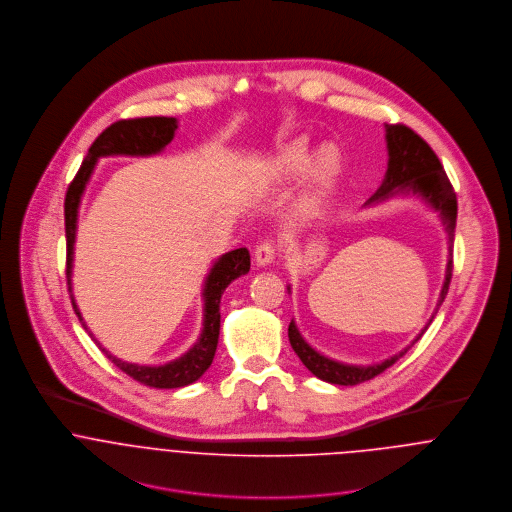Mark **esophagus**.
I'll return each instance as SVG.
<instances>
[{"label":"esophagus","instance_id":"34e87169","mask_svg":"<svg viewBox=\"0 0 512 512\" xmlns=\"http://www.w3.org/2000/svg\"><path fill=\"white\" fill-rule=\"evenodd\" d=\"M276 256H278V248H276L274 240L260 242L256 248V254H254L258 266H270L276 260Z\"/></svg>","mask_w":512,"mask_h":512}]
</instances>
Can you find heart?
I'll list each match as a JSON object with an SVG mask.
<instances>
[{"label":"heart","instance_id":"1","mask_svg":"<svg viewBox=\"0 0 512 512\" xmlns=\"http://www.w3.org/2000/svg\"><path fill=\"white\" fill-rule=\"evenodd\" d=\"M313 165V183L305 199V209H311L321 201V197L335 185L343 171V155L337 146L329 144L319 149L315 163L313 153L303 142H293L284 147L270 163V177L278 183H288L305 175Z\"/></svg>","mask_w":512,"mask_h":512}]
</instances>
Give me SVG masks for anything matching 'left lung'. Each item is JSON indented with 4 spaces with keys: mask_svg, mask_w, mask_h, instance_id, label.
<instances>
[{
    "mask_svg": "<svg viewBox=\"0 0 512 512\" xmlns=\"http://www.w3.org/2000/svg\"><path fill=\"white\" fill-rule=\"evenodd\" d=\"M386 147H388V169L384 175L382 185L378 191L366 201V205L382 203L394 195H416L426 205H430L434 211H438L439 219L443 222L445 234H447V268H445V280L439 292L436 309L432 313V319L426 323V327L418 333V337L412 341H420V337L426 333L430 323L434 321L451 282L453 272V238H455V219H457V197L455 191L439 163L438 155L434 149L428 146L414 130H410L404 124H386ZM290 290V288H288ZM288 337L292 343L295 355L301 359V363L307 366L309 372H313L317 378L339 384V386H355L365 380H370L384 372L388 366L394 365L400 357H404L412 345H408L398 355L378 363V365H345L337 363L333 359H327L325 355L317 353L299 333L295 321L292 319Z\"/></svg>",
    "mask_w": 512,
    "mask_h": 512,
    "instance_id": "1",
    "label": "left lung"
}]
</instances>
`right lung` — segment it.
<instances>
[{
    "instance_id": "1",
    "label": "right lung",
    "mask_w": 512,
    "mask_h": 512,
    "mask_svg": "<svg viewBox=\"0 0 512 512\" xmlns=\"http://www.w3.org/2000/svg\"><path fill=\"white\" fill-rule=\"evenodd\" d=\"M177 130L175 118L165 116H153V118H132V120H120L108 126L88 149L78 173L74 175L73 183L69 185L67 197H65V232H67V284L73 299V309L82 323V327L88 331L78 305L73 295V258L74 238H76V220H78V205L80 197L86 189V183L94 171V165L100 157L106 155H155L163 147L167 146ZM250 270V254L246 248H236L226 254H222L215 266L211 268L205 288H203V331L197 343L179 359L161 366H142L134 363H126L110 351H106L94 335L88 331V335L96 341L100 351L118 366L122 372L132 376L134 380L151 386V388H181L195 380H199L205 370L211 366L215 359V351L219 345L220 333V297L228 288L230 282L236 278L248 274Z\"/></svg>"
}]
</instances>
